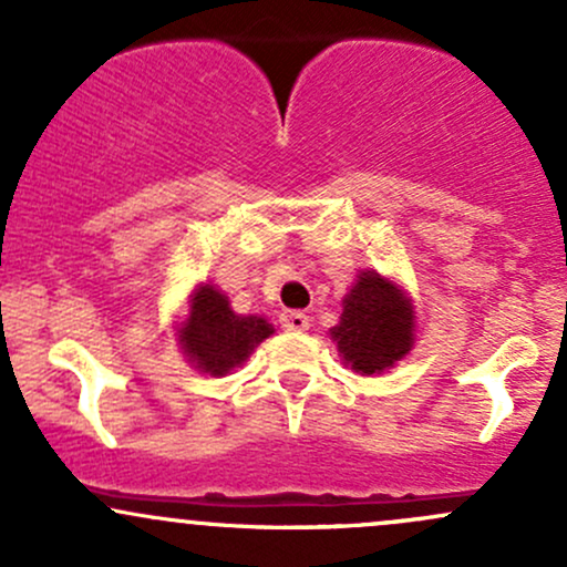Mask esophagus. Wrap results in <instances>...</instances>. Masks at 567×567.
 I'll return each mask as SVG.
<instances>
[{
  "mask_svg": "<svg viewBox=\"0 0 567 567\" xmlns=\"http://www.w3.org/2000/svg\"><path fill=\"white\" fill-rule=\"evenodd\" d=\"M281 327L291 332H306L310 327V319L306 313H300V310H286V313H281Z\"/></svg>",
  "mask_w": 567,
  "mask_h": 567,
  "instance_id": "34e87169",
  "label": "esophagus"
}]
</instances>
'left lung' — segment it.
<instances>
[{
    "instance_id": "obj_1",
    "label": "left lung",
    "mask_w": 567,
    "mask_h": 567,
    "mask_svg": "<svg viewBox=\"0 0 567 567\" xmlns=\"http://www.w3.org/2000/svg\"><path fill=\"white\" fill-rule=\"evenodd\" d=\"M330 334L354 373H383L411 351L413 308L403 291L383 281L379 272H362Z\"/></svg>"
}]
</instances>
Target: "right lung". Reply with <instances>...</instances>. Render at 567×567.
<instances>
[{"label": "right lung", "mask_w": 567, "mask_h": 567, "mask_svg": "<svg viewBox=\"0 0 567 567\" xmlns=\"http://www.w3.org/2000/svg\"><path fill=\"white\" fill-rule=\"evenodd\" d=\"M267 334H272V327L265 319L237 316L221 291L199 286L192 297L188 321L181 327V346L203 373L224 375L246 362Z\"/></svg>", "instance_id": "add662e5"}]
</instances>
